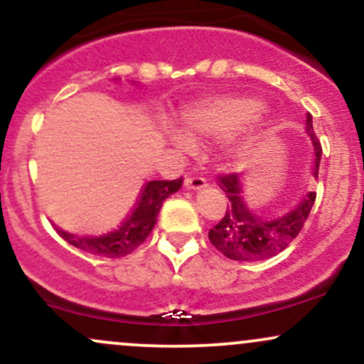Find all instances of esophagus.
<instances>
[{"instance_id":"1","label":"esophagus","mask_w":364,"mask_h":364,"mask_svg":"<svg viewBox=\"0 0 364 364\" xmlns=\"http://www.w3.org/2000/svg\"><path fill=\"white\" fill-rule=\"evenodd\" d=\"M185 186L188 190H202V188L207 186V181L203 178H186L185 179Z\"/></svg>"}]
</instances>
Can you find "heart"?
<instances>
[{"mask_svg":"<svg viewBox=\"0 0 364 364\" xmlns=\"http://www.w3.org/2000/svg\"><path fill=\"white\" fill-rule=\"evenodd\" d=\"M260 114V104L250 97H212L186 106L181 111L182 133H173L179 147L191 140L220 139L248 127Z\"/></svg>","mask_w":364,"mask_h":364,"instance_id":"heart-1","label":"heart"}]
</instances>
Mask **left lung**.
Returning <instances> with one entry per match:
<instances>
[{"instance_id": "obj_1", "label": "left lung", "mask_w": 364, "mask_h": 364, "mask_svg": "<svg viewBox=\"0 0 364 364\" xmlns=\"http://www.w3.org/2000/svg\"><path fill=\"white\" fill-rule=\"evenodd\" d=\"M306 133L310 135L315 150L313 176L318 178L321 145L313 132L310 112L306 114ZM217 185L228 196L229 203L220 223L208 231V240L224 257L237 262H260L284 252L303 229L316 195L315 191H308L291 210L263 219L253 214L245 202L240 174L219 176Z\"/></svg>"}]
</instances>
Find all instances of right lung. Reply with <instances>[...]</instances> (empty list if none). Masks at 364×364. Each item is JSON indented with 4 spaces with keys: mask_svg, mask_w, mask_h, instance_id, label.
<instances>
[{
    "mask_svg": "<svg viewBox=\"0 0 364 364\" xmlns=\"http://www.w3.org/2000/svg\"><path fill=\"white\" fill-rule=\"evenodd\" d=\"M181 185L183 178L173 179V181L154 179V181L145 183L139 200H136V205L133 207L129 215L118 228L109 232H104V235L75 236L72 232H66L58 228L56 231L66 243L90 255L106 258L127 257L128 253L139 248L147 240V236L152 232L154 225L157 223L159 210H161L164 200L169 195L176 193Z\"/></svg>",
    "mask_w": 364,
    "mask_h": 364,
    "instance_id": "obj_1",
    "label": "right lung"
}]
</instances>
